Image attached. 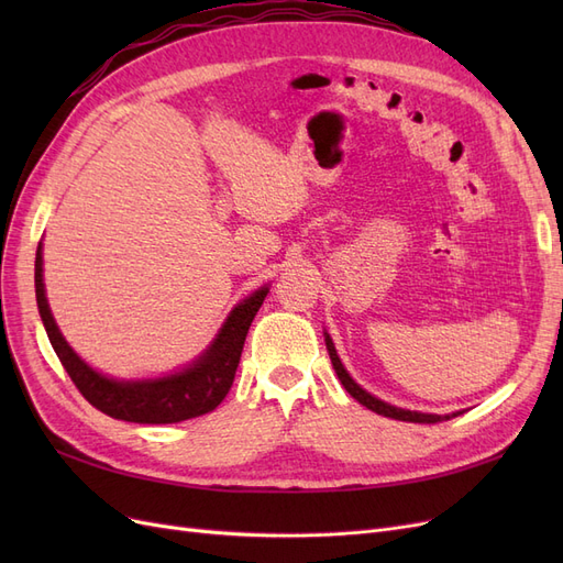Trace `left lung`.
Instances as JSON below:
<instances>
[{"instance_id": "8db88e82", "label": "left lung", "mask_w": 563, "mask_h": 563, "mask_svg": "<svg viewBox=\"0 0 563 563\" xmlns=\"http://www.w3.org/2000/svg\"><path fill=\"white\" fill-rule=\"evenodd\" d=\"M323 340H327V350H329L331 364H333V368H335V373H338L340 383H343V387L350 391V395H352L356 401H360V404L366 406V408H371L373 413L385 416V418H395V420H404V422H428V424H430V422H441V420H451V418L463 413V411H455V413H446V416H437V413L408 411V408H397V406H391V404H387V401H383V399H378V397H373L371 391H366L362 385H356V383L352 380V376L345 371L343 362H340V356H338V352H335L333 340H331V335H329L327 331H323Z\"/></svg>"}]
</instances>
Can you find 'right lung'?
<instances>
[{
    "mask_svg": "<svg viewBox=\"0 0 563 563\" xmlns=\"http://www.w3.org/2000/svg\"><path fill=\"white\" fill-rule=\"evenodd\" d=\"M35 294L40 317L51 345H54L63 368L73 378L84 399L96 406L98 411H103L106 416L117 420L168 424L209 413L225 399L232 387L236 366H240L249 327L255 312L261 310L265 296L269 294V286H261L258 291H253L249 298L234 305L232 312L223 321V327H220V331L211 340V345L192 364L168 373V376L143 380H119L106 376V373L89 366L67 345L46 300L42 244L37 246L35 258Z\"/></svg>",
    "mask_w": 563,
    "mask_h": 563,
    "instance_id": "add662e5",
    "label": "right lung"
}]
</instances>
